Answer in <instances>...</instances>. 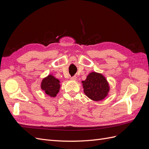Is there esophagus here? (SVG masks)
I'll list each match as a JSON object with an SVG mask.
<instances>
[{
  "label": "esophagus",
  "instance_id": "obj_1",
  "mask_svg": "<svg viewBox=\"0 0 149 149\" xmlns=\"http://www.w3.org/2000/svg\"><path fill=\"white\" fill-rule=\"evenodd\" d=\"M76 79H77V77H76V76H72V77L71 78V80H76Z\"/></svg>",
  "mask_w": 149,
  "mask_h": 149
}]
</instances>
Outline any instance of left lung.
I'll return each mask as SVG.
<instances>
[{
  "instance_id": "1",
  "label": "left lung",
  "mask_w": 149,
  "mask_h": 149,
  "mask_svg": "<svg viewBox=\"0 0 149 149\" xmlns=\"http://www.w3.org/2000/svg\"><path fill=\"white\" fill-rule=\"evenodd\" d=\"M84 93L91 100L99 101L107 96L109 86L107 80L101 74L92 72L83 81Z\"/></svg>"
}]
</instances>
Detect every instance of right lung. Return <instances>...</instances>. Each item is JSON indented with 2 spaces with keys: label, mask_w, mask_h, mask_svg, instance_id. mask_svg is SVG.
I'll list each match as a JSON object with an SVG mask.
<instances>
[{
  "label": "right lung",
  "mask_w": 149,
  "mask_h": 149,
  "mask_svg": "<svg viewBox=\"0 0 149 149\" xmlns=\"http://www.w3.org/2000/svg\"><path fill=\"white\" fill-rule=\"evenodd\" d=\"M60 88V81L52 75H48L42 80L41 88L49 96L55 97L59 92Z\"/></svg>",
  "instance_id": "obj_1"
}]
</instances>
